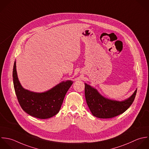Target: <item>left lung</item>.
Listing matches in <instances>:
<instances>
[{"instance_id":"obj_1","label":"left lung","mask_w":149,"mask_h":149,"mask_svg":"<svg viewBox=\"0 0 149 149\" xmlns=\"http://www.w3.org/2000/svg\"><path fill=\"white\" fill-rule=\"evenodd\" d=\"M137 89L128 99L118 101L102 96L96 88L85 83V96L92 115L99 118H110L124 113L132 104Z\"/></svg>"}]
</instances>
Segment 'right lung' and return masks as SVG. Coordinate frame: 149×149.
Here are the masks:
<instances>
[{
  "label": "right lung",
  "mask_w": 149,
  "mask_h": 149,
  "mask_svg": "<svg viewBox=\"0 0 149 149\" xmlns=\"http://www.w3.org/2000/svg\"><path fill=\"white\" fill-rule=\"evenodd\" d=\"M13 78L15 92L21 108L29 115L39 119L51 118L59 112L65 94L73 84L71 80L63 81L52 89L41 93L25 89L18 80L15 60Z\"/></svg>",
  "instance_id": "1"
}]
</instances>
